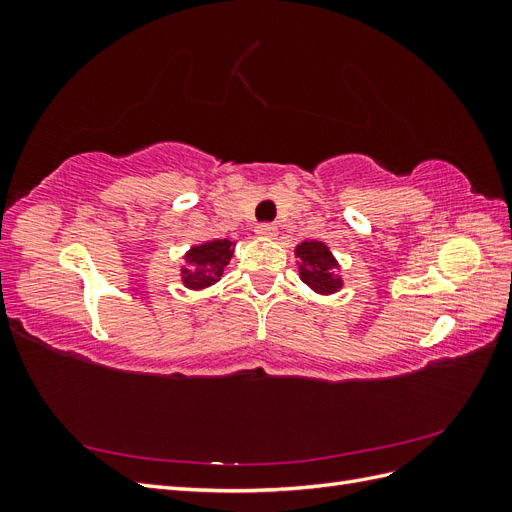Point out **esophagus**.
<instances>
[{"label":"esophagus","instance_id":"esophagus-1","mask_svg":"<svg viewBox=\"0 0 512 512\" xmlns=\"http://www.w3.org/2000/svg\"><path fill=\"white\" fill-rule=\"evenodd\" d=\"M256 235L260 239H275L277 237V226L275 224H260V226H256Z\"/></svg>","mask_w":512,"mask_h":512}]
</instances>
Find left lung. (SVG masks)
I'll list each match as a JSON object with an SVG mask.
<instances>
[{"instance_id": "left-lung-1", "label": "left lung", "mask_w": 512, "mask_h": 512, "mask_svg": "<svg viewBox=\"0 0 512 512\" xmlns=\"http://www.w3.org/2000/svg\"><path fill=\"white\" fill-rule=\"evenodd\" d=\"M294 256H297L301 282L320 297H331V294L344 288V277L339 275L342 267H339L331 247L324 241H301L294 247Z\"/></svg>"}]
</instances>
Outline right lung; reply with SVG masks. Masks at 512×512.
<instances>
[{"mask_svg": "<svg viewBox=\"0 0 512 512\" xmlns=\"http://www.w3.org/2000/svg\"><path fill=\"white\" fill-rule=\"evenodd\" d=\"M237 241L230 239H211L198 245H192L183 254L185 265L179 269L181 284L188 290L203 292L218 284L224 275V269L235 254Z\"/></svg>", "mask_w": 512, "mask_h": 512, "instance_id": "add662e5", "label": "right lung"}]
</instances>
